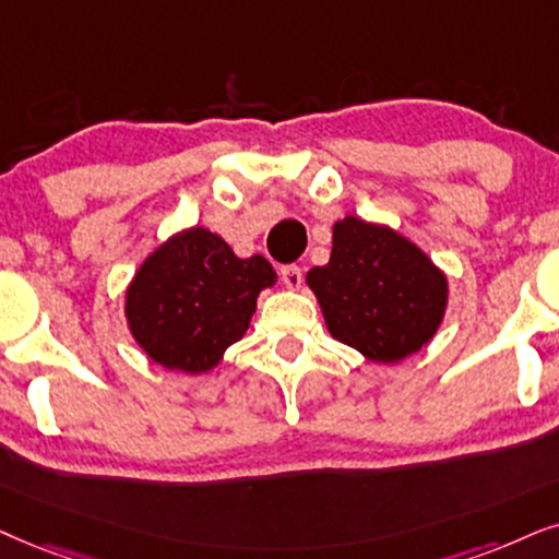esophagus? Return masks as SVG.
I'll return each mask as SVG.
<instances>
[{
    "label": "esophagus",
    "mask_w": 559,
    "mask_h": 559,
    "mask_svg": "<svg viewBox=\"0 0 559 559\" xmlns=\"http://www.w3.org/2000/svg\"><path fill=\"white\" fill-rule=\"evenodd\" d=\"M281 281H284L286 288H299L304 281V273L299 265H284L281 267Z\"/></svg>",
    "instance_id": "obj_1"
}]
</instances>
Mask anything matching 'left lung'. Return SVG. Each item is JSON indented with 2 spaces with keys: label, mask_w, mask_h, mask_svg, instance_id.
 Segmentation results:
<instances>
[{
  "label": "left lung",
  "mask_w": 559,
  "mask_h": 559,
  "mask_svg": "<svg viewBox=\"0 0 559 559\" xmlns=\"http://www.w3.org/2000/svg\"><path fill=\"white\" fill-rule=\"evenodd\" d=\"M330 335L369 361L418 353L449 304V281L418 245L384 224L345 216L332 227L328 265L307 273Z\"/></svg>",
  "instance_id": "obj_1"
}]
</instances>
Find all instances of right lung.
Listing matches in <instances>:
<instances>
[{
  "instance_id": "obj_1",
  "label": "right lung",
  "mask_w": 559,
  "mask_h": 559,
  "mask_svg": "<svg viewBox=\"0 0 559 559\" xmlns=\"http://www.w3.org/2000/svg\"><path fill=\"white\" fill-rule=\"evenodd\" d=\"M273 284L263 255L237 258L214 231L190 227L141 263L126 292V320L154 364L203 373L242 341L260 292Z\"/></svg>"
}]
</instances>
